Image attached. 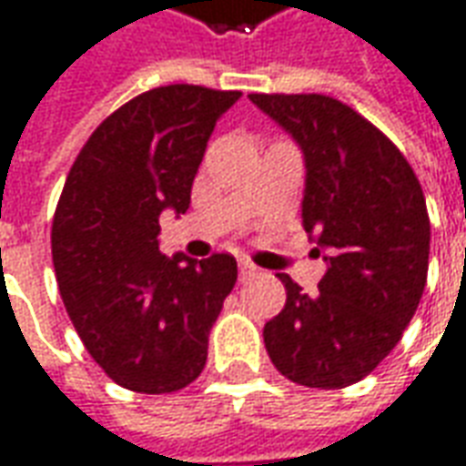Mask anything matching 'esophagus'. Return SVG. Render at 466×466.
<instances>
[{
    "mask_svg": "<svg viewBox=\"0 0 466 466\" xmlns=\"http://www.w3.org/2000/svg\"><path fill=\"white\" fill-rule=\"evenodd\" d=\"M258 274V268L251 264V261H240L238 264V276L240 281H248V279H253V276Z\"/></svg>",
    "mask_w": 466,
    "mask_h": 466,
    "instance_id": "34e87169",
    "label": "esophagus"
}]
</instances>
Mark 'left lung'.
Returning <instances> with one entry per match:
<instances>
[{"mask_svg": "<svg viewBox=\"0 0 466 466\" xmlns=\"http://www.w3.org/2000/svg\"><path fill=\"white\" fill-rule=\"evenodd\" d=\"M248 98L299 144L301 223L327 261L314 297L279 274L287 304L266 322V352L299 386H352L399 345L421 301L431 240L421 185L399 147L342 101Z\"/></svg>", "mask_w": 466, "mask_h": 466, "instance_id": "1", "label": "left lung"}]
</instances>
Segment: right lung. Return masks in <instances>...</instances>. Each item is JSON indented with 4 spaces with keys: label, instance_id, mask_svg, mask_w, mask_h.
I'll list each match as a JSON object with an SVG mask.
<instances>
[{
    "label": "right lung",
    "instance_id": "obj_1",
    "mask_svg": "<svg viewBox=\"0 0 466 466\" xmlns=\"http://www.w3.org/2000/svg\"><path fill=\"white\" fill-rule=\"evenodd\" d=\"M240 91L162 86L116 108L83 144L53 218L67 317L118 386L172 393L208 360V335L236 287L230 253L159 251V215L190 208L215 121Z\"/></svg>",
    "mask_w": 466,
    "mask_h": 466
}]
</instances>
